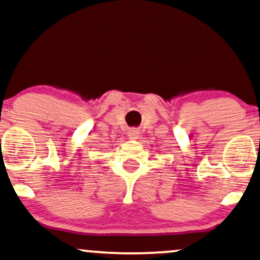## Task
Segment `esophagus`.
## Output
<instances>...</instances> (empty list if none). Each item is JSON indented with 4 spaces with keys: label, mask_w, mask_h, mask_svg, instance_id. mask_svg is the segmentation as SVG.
I'll return each instance as SVG.
<instances>
[{
    "label": "esophagus",
    "mask_w": 260,
    "mask_h": 260,
    "mask_svg": "<svg viewBox=\"0 0 260 260\" xmlns=\"http://www.w3.org/2000/svg\"><path fill=\"white\" fill-rule=\"evenodd\" d=\"M139 136H140V133L137 128H133V129H131L129 132H128V138H129V139H138Z\"/></svg>",
    "instance_id": "obj_1"
}]
</instances>
